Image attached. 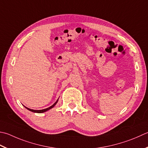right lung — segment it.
I'll return each mask as SVG.
<instances>
[{"label":"right lung","instance_id":"1","mask_svg":"<svg viewBox=\"0 0 148 148\" xmlns=\"http://www.w3.org/2000/svg\"><path fill=\"white\" fill-rule=\"evenodd\" d=\"M58 99L56 101V103H54L53 105L52 106H51L50 107H49V108H45V109H43V110H33V109H30V108H27V107H25V106H24V107L25 108H27L28 110H29V111H31V112H34V113H43V112H45L46 111H47V110H50V109H51L52 108H53V107L56 105V104L58 103Z\"/></svg>","mask_w":148,"mask_h":148}]
</instances>
